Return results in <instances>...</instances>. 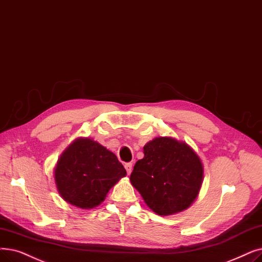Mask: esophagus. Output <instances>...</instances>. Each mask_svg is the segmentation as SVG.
Segmentation results:
<instances>
[{
  "label": "esophagus",
  "instance_id": "esophagus-1",
  "mask_svg": "<svg viewBox=\"0 0 262 262\" xmlns=\"http://www.w3.org/2000/svg\"><path fill=\"white\" fill-rule=\"evenodd\" d=\"M124 167H125V169H126L127 174H130L132 170H133V164H132V163H126V164L124 165Z\"/></svg>",
  "mask_w": 262,
  "mask_h": 262
}]
</instances>
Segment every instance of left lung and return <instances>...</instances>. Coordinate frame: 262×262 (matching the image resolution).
<instances>
[{
    "mask_svg": "<svg viewBox=\"0 0 262 262\" xmlns=\"http://www.w3.org/2000/svg\"><path fill=\"white\" fill-rule=\"evenodd\" d=\"M143 154L129 181L146 206L163 216L189 208L203 182L198 154L186 142L172 137L154 138L143 146Z\"/></svg>",
    "mask_w": 262,
    "mask_h": 262,
    "instance_id": "1",
    "label": "left lung"
}]
</instances>
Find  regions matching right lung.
<instances>
[{
    "label": "right lung",
    "instance_id": "right-lung-1",
    "mask_svg": "<svg viewBox=\"0 0 262 262\" xmlns=\"http://www.w3.org/2000/svg\"><path fill=\"white\" fill-rule=\"evenodd\" d=\"M126 170L116 154L93 139L80 137L68 145L54 168V181L60 196L80 209H93Z\"/></svg>",
    "mask_w": 262,
    "mask_h": 262
}]
</instances>
